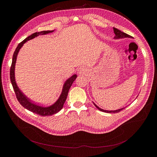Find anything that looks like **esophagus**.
<instances>
[{
  "label": "esophagus",
  "instance_id": "34e87169",
  "mask_svg": "<svg viewBox=\"0 0 157 157\" xmlns=\"http://www.w3.org/2000/svg\"><path fill=\"white\" fill-rule=\"evenodd\" d=\"M86 69L82 67L78 68V73L80 75H83L84 73H86Z\"/></svg>",
  "mask_w": 157,
  "mask_h": 157
}]
</instances>
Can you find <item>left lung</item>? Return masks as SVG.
Instances as JSON below:
<instances>
[{"label":"left lung","mask_w":157,"mask_h":157,"mask_svg":"<svg viewBox=\"0 0 157 157\" xmlns=\"http://www.w3.org/2000/svg\"><path fill=\"white\" fill-rule=\"evenodd\" d=\"M113 31H114V33H115V35H116L115 37V39H121V38H127V37H129V38H130V37H131L130 35L126 34V33H125L122 32L121 31L116 29V28H115V27L113 28ZM94 105L96 106V108L98 109L99 111H103V112H105V113H117L120 112L122 110V109H124V108H122V109H118V110H116V111H107V110H103V109H101V108H99V107H98L95 103H94Z\"/></svg>","instance_id":"left-lung-1"}]
</instances>
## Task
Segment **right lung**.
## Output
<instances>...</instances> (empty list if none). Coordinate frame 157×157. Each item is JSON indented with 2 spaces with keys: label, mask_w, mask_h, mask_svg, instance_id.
Instances as JSON below:
<instances>
[{
  "label": "right lung",
  "mask_w": 157,
  "mask_h": 157,
  "mask_svg": "<svg viewBox=\"0 0 157 157\" xmlns=\"http://www.w3.org/2000/svg\"><path fill=\"white\" fill-rule=\"evenodd\" d=\"M52 32H53V31H42L40 32H36V33H33V34L31 35L28 37H27L25 39H24L22 42H21L20 43L17 45V48L13 54L12 62L10 67V80L14 90V92L16 94V98L18 100V101L20 102V103L23 107L27 109V110H29L33 113H36L37 115H39L42 117L54 115V114H56L58 112H59L61 109L63 108L64 103L66 101V99H67V97L69 90L71 86V85H72V84L75 81V80L76 79V78H77V75H74L71 78H69L67 80H66L65 83L63 85L62 92H61V96L58 99V101H57L54 104H53L52 105L48 107H42V106L39 105L36 103H33L21 92V90L19 89L16 82L15 77H14V69H15V64H16V58H17V56L19 52V50H20V49L21 48V46L23 45V44H24L25 42H27V40H29L37 36H39V35H46Z\"/></svg>",
  "instance_id": "1"
}]
</instances>
